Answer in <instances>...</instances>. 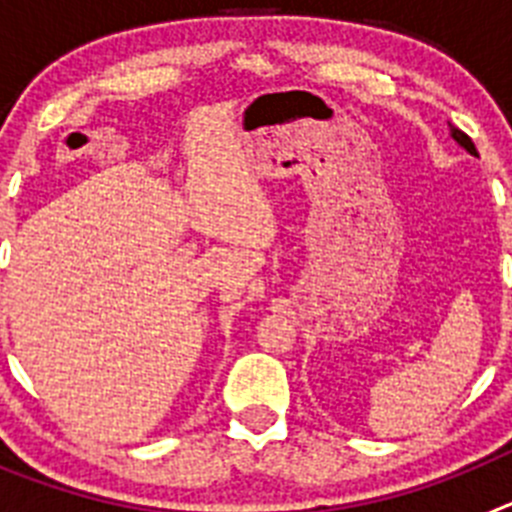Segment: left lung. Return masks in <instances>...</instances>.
I'll use <instances>...</instances> for the list:
<instances>
[{"mask_svg": "<svg viewBox=\"0 0 512 512\" xmlns=\"http://www.w3.org/2000/svg\"><path fill=\"white\" fill-rule=\"evenodd\" d=\"M449 135H451V138L456 140V143H459L461 148H464V151H467V153H472V156H477V148H474L472 138H469L467 133H461L459 128H454V125H449Z\"/></svg>", "mask_w": 512, "mask_h": 512, "instance_id": "8db88e82", "label": "left lung"}]
</instances>
